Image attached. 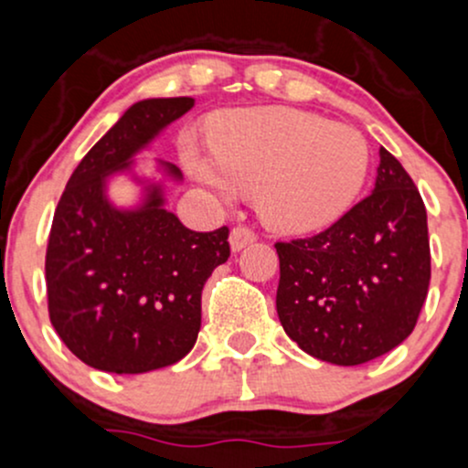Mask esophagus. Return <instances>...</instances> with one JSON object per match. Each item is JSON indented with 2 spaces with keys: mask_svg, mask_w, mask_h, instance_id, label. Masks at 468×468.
Listing matches in <instances>:
<instances>
[{
  "mask_svg": "<svg viewBox=\"0 0 468 468\" xmlns=\"http://www.w3.org/2000/svg\"><path fill=\"white\" fill-rule=\"evenodd\" d=\"M255 238H258V235H255L249 226H235V229L230 230V249L242 250L244 247H249L250 242H255Z\"/></svg>",
  "mask_w": 468,
  "mask_h": 468,
  "instance_id": "esophagus-1",
  "label": "esophagus"
}]
</instances>
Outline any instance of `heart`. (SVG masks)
Masks as SVG:
<instances>
[{"label":"heart","mask_w":468,"mask_h":468,"mask_svg":"<svg viewBox=\"0 0 468 468\" xmlns=\"http://www.w3.org/2000/svg\"><path fill=\"white\" fill-rule=\"evenodd\" d=\"M181 156L204 184L258 193L260 215L282 233L341 219L370 170L361 132L289 107L229 112L210 130V152L184 136Z\"/></svg>","instance_id":"heart-1"}]
</instances>
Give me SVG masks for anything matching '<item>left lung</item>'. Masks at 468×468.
<instances>
[{"mask_svg":"<svg viewBox=\"0 0 468 468\" xmlns=\"http://www.w3.org/2000/svg\"><path fill=\"white\" fill-rule=\"evenodd\" d=\"M375 190L312 238L275 242V307L303 352L361 366L410 336L431 284L426 206L410 175L378 150Z\"/></svg>","mask_w":468,"mask_h":468,"instance_id":"8db88e82","label":"left lung"}]
</instances>
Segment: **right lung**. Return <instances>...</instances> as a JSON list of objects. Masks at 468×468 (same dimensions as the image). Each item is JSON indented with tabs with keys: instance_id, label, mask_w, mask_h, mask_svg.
<instances>
[{
	"instance_id": "1",
	"label": "right lung",
	"mask_w": 468,
	"mask_h": 468,
	"mask_svg": "<svg viewBox=\"0 0 468 468\" xmlns=\"http://www.w3.org/2000/svg\"><path fill=\"white\" fill-rule=\"evenodd\" d=\"M193 98L134 102L85 154L58 201L47 247L48 318L87 366L141 375L181 361L201 327V289L230 255L229 226L186 229L152 184L134 210L110 204L107 179L184 116ZM164 165L179 181V168Z\"/></svg>"
}]
</instances>
